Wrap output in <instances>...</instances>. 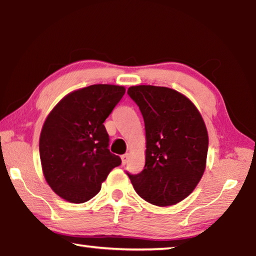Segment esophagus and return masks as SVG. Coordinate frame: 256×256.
<instances>
[{
  "label": "esophagus",
  "mask_w": 256,
  "mask_h": 256,
  "mask_svg": "<svg viewBox=\"0 0 256 256\" xmlns=\"http://www.w3.org/2000/svg\"><path fill=\"white\" fill-rule=\"evenodd\" d=\"M128 157H130L128 154H125L122 156V157H120V158H122V164H128Z\"/></svg>",
  "instance_id": "esophagus-1"
}]
</instances>
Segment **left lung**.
<instances>
[{"label": "left lung", "mask_w": 256, "mask_h": 256, "mask_svg": "<svg viewBox=\"0 0 256 256\" xmlns=\"http://www.w3.org/2000/svg\"><path fill=\"white\" fill-rule=\"evenodd\" d=\"M144 120L146 150L144 170L130 174L136 192L159 206L184 200L204 172L209 138L196 106L166 86L128 89Z\"/></svg>", "instance_id": "1"}]
</instances>
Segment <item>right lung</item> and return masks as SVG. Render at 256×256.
<instances>
[{
    "label": "right lung",
    "instance_id": "add662e5",
    "mask_svg": "<svg viewBox=\"0 0 256 256\" xmlns=\"http://www.w3.org/2000/svg\"><path fill=\"white\" fill-rule=\"evenodd\" d=\"M124 94L120 86H89L68 94L47 116L40 140L42 167L47 183L64 200L92 198L122 162L108 149L104 122Z\"/></svg>",
    "mask_w": 256,
    "mask_h": 256
}]
</instances>
